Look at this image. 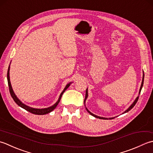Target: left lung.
I'll list each match as a JSON object with an SVG mask.
<instances>
[{
	"mask_svg": "<svg viewBox=\"0 0 153 153\" xmlns=\"http://www.w3.org/2000/svg\"><path fill=\"white\" fill-rule=\"evenodd\" d=\"M144 76H145V74H144V73H143V80H142V83H141V87H140V90H139V94H140V92H141V89H142V87H143V81H144ZM87 97H88V88L86 89V95H85V101H86V100L87 99ZM138 99H139V96H137V98L135 100V101L133 102V104L130 105L129 106V108L127 109V110H126L125 111L123 114H124V113H126V112H128L129 110H131V109L135 106V105L136 104V103L137 102V101H138ZM86 110H87V111L88 112V113L90 114V115H92V116H94V117H96V118H99V119H102V120H108V119H110V120H111V119H113L114 117H110V118H105V117H100V116H96V115H94V114H93L92 113H91V112H90L88 109H87L86 108Z\"/></svg>",
	"mask_w": 153,
	"mask_h": 153,
	"instance_id": "8db88e82",
	"label": "left lung"
}]
</instances>
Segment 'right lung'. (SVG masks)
<instances>
[{
	"instance_id": "right-lung-1",
	"label": "right lung",
	"mask_w": 153,
	"mask_h": 153,
	"mask_svg": "<svg viewBox=\"0 0 153 153\" xmlns=\"http://www.w3.org/2000/svg\"><path fill=\"white\" fill-rule=\"evenodd\" d=\"M9 71H10V65H9L8 67V72H7V80H8V87H9V91H10V95L12 96V98H13L14 101L16 103V104L19 105V106H20L21 108H24V110H27V111L30 112V113L32 114H36V115H45V114H47L48 113H50L51 111H52L53 110H54V109L57 107V105H58V104L59 103V102H60V100L62 97V95H63V94L64 93V92L66 90L68 87H69V86L71 85V82L67 84V85H66V86H65V88H64V90H63V92H61V94H60V96H59V98L58 99L57 102L55 103V104L54 105H53L51 107H49V108H43V109H37V108H31L30 106H27V105H25L24 104H23L22 102L19 99H18L17 98V96H16V94H14V92L13 91V90H12V86H11V83H10V76H9Z\"/></svg>"
}]
</instances>
